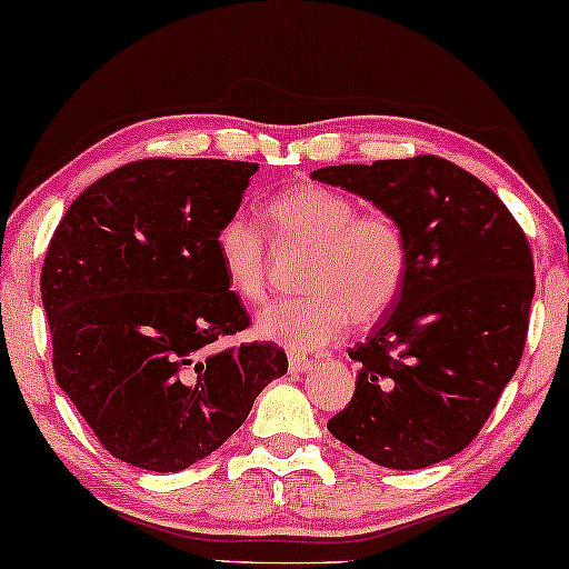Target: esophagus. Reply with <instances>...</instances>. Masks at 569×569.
<instances>
[{
	"mask_svg": "<svg viewBox=\"0 0 569 569\" xmlns=\"http://www.w3.org/2000/svg\"><path fill=\"white\" fill-rule=\"evenodd\" d=\"M311 367H313V359H309V357H303V355L288 357V369H291V375H303V372H309Z\"/></svg>",
	"mask_w": 569,
	"mask_h": 569,
	"instance_id": "34e87169",
	"label": "esophagus"
}]
</instances>
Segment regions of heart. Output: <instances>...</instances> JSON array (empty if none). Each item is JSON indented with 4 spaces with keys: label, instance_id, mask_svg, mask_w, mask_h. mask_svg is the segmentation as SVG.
Here are the masks:
<instances>
[{
    "label": "heart",
    "instance_id": "heart-1",
    "mask_svg": "<svg viewBox=\"0 0 569 569\" xmlns=\"http://www.w3.org/2000/svg\"><path fill=\"white\" fill-rule=\"evenodd\" d=\"M268 220L286 242L311 248L303 299L270 306L256 321L258 337L293 351L337 341L349 319L372 323L398 299L408 273V240L387 212H362L351 197L301 184L268 202ZM224 283L240 301L268 293V242L248 214L232 212L214 232Z\"/></svg>",
    "mask_w": 569,
    "mask_h": 569
}]
</instances>
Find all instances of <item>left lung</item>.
Returning <instances> with one entry per match:
<instances>
[{"mask_svg":"<svg viewBox=\"0 0 569 569\" xmlns=\"http://www.w3.org/2000/svg\"><path fill=\"white\" fill-rule=\"evenodd\" d=\"M311 177L392 214L408 240L398 299L349 351L362 365L357 390L329 432L395 471L461 453L525 351L535 299L527 236L481 179L440 157L323 167Z\"/></svg>","mask_w":569,"mask_h":569,"instance_id":"8db88e82","label":"left lung"}]
</instances>
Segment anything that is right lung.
I'll return each instance as SVG.
<instances>
[{
	"label": "right lung",
	"instance_id": "1",
	"mask_svg": "<svg viewBox=\"0 0 569 569\" xmlns=\"http://www.w3.org/2000/svg\"><path fill=\"white\" fill-rule=\"evenodd\" d=\"M256 171L228 159L133 161L90 184L50 240L40 291L56 380L119 461L184 471L288 372L276 345L220 349L250 319L212 240Z\"/></svg>",
	"mask_w": 569,
	"mask_h": 569
}]
</instances>
